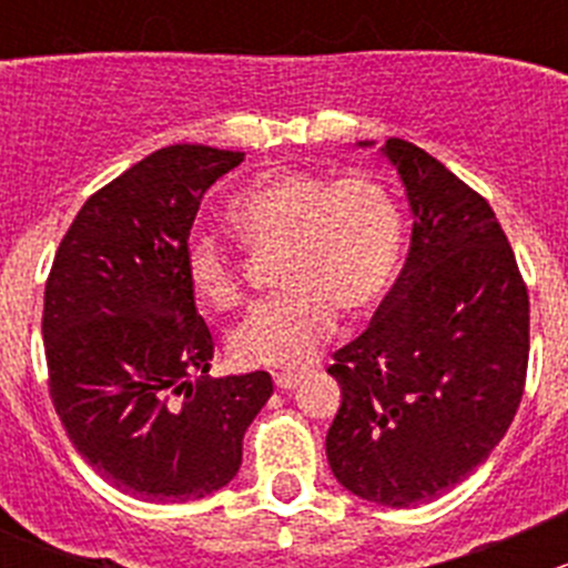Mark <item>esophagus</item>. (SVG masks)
<instances>
[{"mask_svg":"<svg viewBox=\"0 0 568 568\" xmlns=\"http://www.w3.org/2000/svg\"><path fill=\"white\" fill-rule=\"evenodd\" d=\"M302 379H305V374H274V385H277L280 390H291V387L300 385Z\"/></svg>","mask_w":568,"mask_h":568,"instance_id":"34e87169","label":"esophagus"}]
</instances>
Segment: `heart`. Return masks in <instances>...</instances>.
<instances>
[{
    "mask_svg": "<svg viewBox=\"0 0 568 568\" xmlns=\"http://www.w3.org/2000/svg\"><path fill=\"white\" fill-rule=\"evenodd\" d=\"M227 222L250 247L280 250V283L288 285L233 332L231 354L247 368L307 363L337 307L359 313L385 296L404 247L398 203L371 173L272 170L239 189ZM183 268L194 296L214 311L244 302L242 263L216 239H189Z\"/></svg>",
    "mask_w": 568,
    "mask_h": 568,
    "instance_id": "b5f03b06",
    "label": "heart"
}]
</instances>
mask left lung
Returning a JSON list of instances; mask_svg holds the SVG:
<instances>
[{"instance_id": "8db88e82", "label": "left lung", "mask_w": 568, "mask_h": 568, "mask_svg": "<svg viewBox=\"0 0 568 568\" xmlns=\"http://www.w3.org/2000/svg\"><path fill=\"white\" fill-rule=\"evenodd\" d=\"M382 151L415 214L412 247L368 329L332 354L343 400L326 459L363 500L409 508L462 484L506 437L528 376L530 300L491 205L412 142Z\"/></svg>"}]
</instances>
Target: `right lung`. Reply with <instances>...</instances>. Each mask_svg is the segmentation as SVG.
I'll use <instances>...</instances> for the list:
<instances>
[{"label": "right lung", "mask_w": 568, "mask_h": 568, "mask_svg": "<svg viewBox=\"0 0 568 568\" xmlns=\"http://www.w3.org/2000/svg\"><path fill=\"white\" fill-rule=\"evenodd\" d=\"M242 162L209 145L151 153L90 194L45 280L51 404L82 459L142 500H200L231 484L274 390L266 371L205 376L214 337L183 268L205 189Z\"/></svg>", "instance_id": "obj_1"}]
</instances>
